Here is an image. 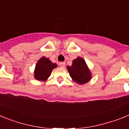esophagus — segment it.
<instances>
[{
  "mask_svg": "<svg viewBox=\"0 0 129 129\" xmlns=\"http://www.w3.org/2000/svg\"><path fill=\"white\" fill-rule=\"evenodd\" d=\"M65 64H66L65 62H61L59 63V67H61V68H64V67H65Z\"/></svg>",
  "mask_w": 129,
  "mask_h": 129,
  "instance_id": "obj_1",
  "label": "esophagus"
}]
</instances>
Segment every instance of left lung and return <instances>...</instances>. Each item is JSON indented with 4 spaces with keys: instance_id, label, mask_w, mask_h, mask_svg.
<instances>
[{
    "instance_id": "8db88e82",
    "label": "left lung",
    "mask_w": 129,
    "mask_h": 129,
    "mask_svg": "<svg viewBox=\"0 0 129 129\" xmlns=\"http://www.w3.org/2000/svg\"><path fill=\"white\" fill-rule=\"evenodd\" d=\"M69 74L72 80L79 85L88 83L92 77V74L83 58L77 57L72 61V66L67 67Z\"/></svg>"
}]
</instances>
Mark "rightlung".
<instances>
[{
    "instance_id": "obj_1",
    "label": "right lung",
    "mask_w": 129,
    "mask_h": 129,
    "mask_svg": "<svg viewBox=\"0 0 129 129\" xmlns=\"http://www.w3.org/2000/svg\"><path fill=\"white\" fill-rule=\"evenodd\" d=\"M56 67L57 64L52 62L48 58L43 57L37 61L35 65L34 77L38 81H46L50 76L52 70Z\"/></svg>"
}]
</instances>
